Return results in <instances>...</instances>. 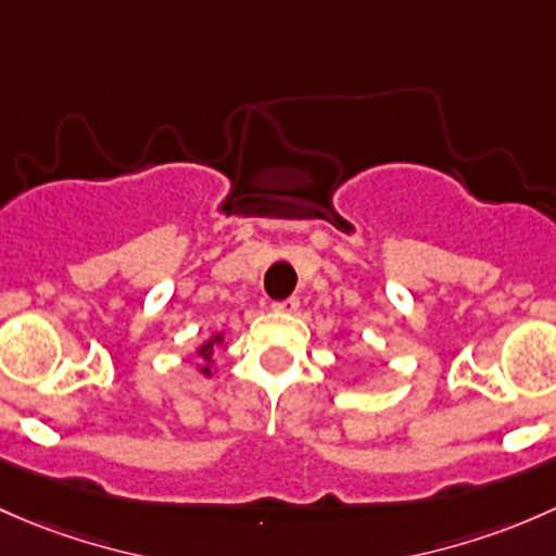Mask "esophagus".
<instances>
[{
  "label": "esophagus",
  "instance_id": "1",
  "mask_svg": "<svg viewBox=\"0 0 556 556\" xmlns=\"http://www.w3.org/2000/svg\"><path fill=\"white\" fill-rule=\"evenodd\" d=\"M296 307H300V300H296V296H289V300L283 302H273V311L276 313H296Z\"/></svg>",
  "mask_w": 556,
  "mask_h": 556
}]
</instances>
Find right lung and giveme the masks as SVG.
I'll list each match as a JSON object with an SVG mask.
<instances>
[{"label": "right lung", "instance_id": "right-lung-1", "mask_svg": "<svg viewBox=\"0 0 556 556\" xmlns=\"http://www.w3.org/2000/svg\"><path fill=\"white\" fill-rule=\"evenodd\" d=\"M222 342H225V337L214 334V337H211V340H205L203 345L198 348V358H200L198 369L203 371L205 377L214 375V351H216V345H222Z\"/></svg>", "mask_w": 556, "mask_h": 556}]
</instances>
